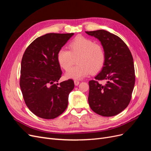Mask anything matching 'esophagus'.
I'll return each instance as SVG.
<instances>
[{
	"mask_svg": "<svg viewBox=\"0 0 151 151\" xmlns=\"http://www.w3.org/2000/svg\"><path fill=\"white\" fill-rule=\"evenodd\" d=\"M79 81H77V80H75L74 81V84L76 85V86H78L79 84Z\"/></svg>",
	"mask_w": 151,
	"mask_h": 151,
	"instance_id": "34e87169",
	"label": "esophagus"
}]
</instances>
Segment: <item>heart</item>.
<instances>
[{
    "instance_id": "obj_1",
    "label": "heart",
    "mask_w": 151,
    "mask_h": 151,
    "mask_svg": "<svg viewBox=\"0 0 151 151\" xmlns=\"http://www.w3.org/2000/svg\"><path fill=\"white\" fill-rule=\"evenodd\" d=\"M69 50L61 48L57 53V60L62 68L68 70L78 58L79 65L71 68L65 74L67 79H83L91 72L101 70L105 60L104 51L101 45L83 36H77L68 45Z\"/></svg>"
}]
</instances>
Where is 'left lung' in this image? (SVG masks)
Here are the masks:
<instances>
[{
    "label": "left lung",
    "instance_id": "obj_1",
    "mask_svg": "<svg viewBox=\"0 0 151 151\" xmlns=\"http://www.w3.org/2000/svg\"><path fill=\"white\" fill-rule=\"evenodd\" d=\"M101 43L105 60L101 70L89 82L91 109L103 116H113L129 105L135 85L134 60L129 48L118 36L105 30L86 31ZM96 80L107 82L104 85Z\"/></svg>",
    "mask_w": 151,
    "mask_h": 151
}]
</instances>
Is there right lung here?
Here are the masks:
<instances>
[{
  "label": "right lung",
  "mask_w": 151,
  "mask_h": 151,
  "mask_svg": "<svg viewBox=\"0 0 151 151\" xmlns=\"http://www.w3.org/2000/svg\"><path fill=\"white\" fill-rule=\"evenodd\" d=\"M74 33H48L35 40L25 50L21 65L20 88L29 110L44 119L60 115L74 88L72 79L58 82L62 74L57 53Z\"/></svg>",
  "instance_id": "1"
}]
</instances>
